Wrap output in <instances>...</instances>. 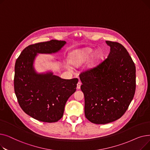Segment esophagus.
Returning a JSON list of instances; mask_svg holds the SVG:
<instances>
[{
    "label": "esophagus",
    "instance_id": "34e87169",
    "mask_svg": "<svg viewBox=\"0 0 150 150\" xmlns=\"http://www.w3.org/2000/svg\"><path fill=\"white\" fill-rule=\"evenodd\" d=\"M81 86V83L80 81H78V83H77V85H76L77 89H80Z\"/></svg>",
    "mask_w": 150,
    "mask_h": 150
}]
</instances>
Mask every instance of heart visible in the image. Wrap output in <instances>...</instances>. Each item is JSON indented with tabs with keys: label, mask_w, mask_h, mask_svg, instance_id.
<instances>
[{
	"label": "heart",
	"mask_w": 150,
	"mask_h": 150,
	"mask_svg": "<svg viewBox=\"0 0 150 150\" xmlns=\"http://www.w3.org/2000/svg\"><path fill=\"white\" fill-rule=\"evenodd\" d=\"M92 58L88 65V69H95L103 58V53L98 50L95 52V50L90 47L76 49L72 51L69 55L70 64L75 67H78L88 62Z\"/></svg>",
	"instance_id": "obj_1"
}]
</instances>
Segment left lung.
<instances>
[{
	"label": "left lung",
	"instance_id": "left-lung-1",
	"mask_svg": "<svg viewBox=\"0 0 150 150\" xmlns=\"http://www.w3.org/2000/svg\"><path fill=\"white\" fill-rule=\"evenodd\" d=\"M108 58L95 69L80 75L84 96V114L91 122L106 124L125 114L136 91V66L125 47L106 41Z\"/></svg>",
	"mask_w": 150,
	"mask_h": 150
}]
</instances>
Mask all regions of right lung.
<instances>
[{"label":"right lung","mask_w":150,"mask_h":150,"mask_svg":"<svg viewBox=\"0 0 150 150\" xmlns=\"http://www.w3.org/2000/svg\"><path fill=\"white\" fill-rule=\"evenodd\" d=\"M66 41L51 40L30 45L16 61L14 88L18 103L27 115L39 121L61 119L69 98L76 91L78 80L62 79L52 71L38 73L34 67L38 54L56 53Z\"/></svg>","instance_id":"obj_1"}]
</instances>
